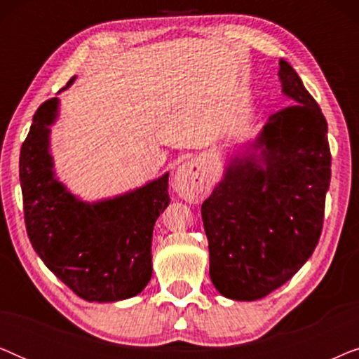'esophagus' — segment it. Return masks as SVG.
<instances>
[{
  "label": "esophagus",
  "mask_w": 359,
  "mask_h": 359,
  "mask_svg": "<svg viewBox=\"0 0 359 359\" xmlns=\"http://www.w3.org/2000/svg\"><path fill=\"white\" fill-rule=\"evenodd\" d=\"M173 188L180 198L189 203L203 199L210 188L209 176L205 173L204 166L199 161H186L176 170L173 178Z\"/></svg>",
  "instance_id": "obj_1"
}]
</instances>
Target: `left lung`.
I'll list each match as a JSON object with an SVG mask.
<instances>
[{"label":"left lung","mask_w":359,"mask_h":359,"mask_svg":"<svg viewBox=\"0 0 359 359\" xmlns=\"http://www.w3.org/2000/svg\"><path fill=\"white\" fill-rule=\"evenodd\" d=\"M278 76L292 104L268 117L201 208L210 281L233 301H257L281 287L322 233L332 175L327 121L283 58Z\"/></svg>","instance_id":"1"}]
</instances>
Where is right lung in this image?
Here are the masks:
<instances>
[{
  "instance_id": "right-lung-1",
  "label": "right lung",
  "mask_w": 359,
  "mask_h": 359,
  "mask_svg": "<svg viewBox=\"0 0 359 359\" xmlns=\"http://www.w3.org/2000/svg\"><path fill=\"white\" fill-rule=\"evenodd\" d=\"M57 114L58 97L41 104L19 155L29 240L46 266L85 301L134 297L151 278V233L170 204L168 173L112 199H78L55 178L48 151V126Z\"/></svg>"
}]
</instances>
